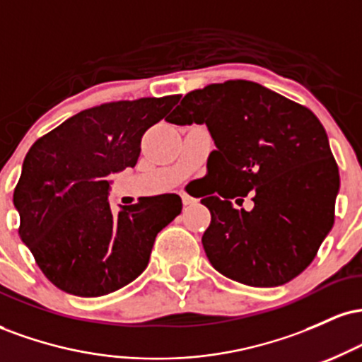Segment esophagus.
I'll list each match as a JSON object with an SVG mask.
<instances>
[{
  "label": "esophagus",
  "instance_id": "1",
  "mask_svg": "<svg viewBox=\"0 0 362 362\" xmlns=\"http://www.w3.org/2000/svg\"><path fill=\"white\" fill-rule=\"evenodd\" d=\"M180 197H182V202H184L185 206H190L195 202V199L192 197V195H189L187 192H180Z\"/></svg>",
  "mask_w": 362,
  "mask_h": 362
}]
</instances>
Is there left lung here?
<instances>
[{"label": "left lung", "instance_id": "obj_1", "mask_svg": "<svg viewBox=\"0 0 362 362\" xmlns=\"http://www.w3.org/2000/svg\"><path fill=\"white\" fill-rule=\"evenodd\" d=\"M168 122L206 124L216 144L207 172L236 190L216 187L201 201L211 211L202 245L216 271L255 288L300 276L334 226L340 187L317 115L259 83L230 80L187 93ZM250 189L254 209L235 210L229 199Z\"/></svg>", "mask_w": 362, "mask_h": 362}]
</instances>
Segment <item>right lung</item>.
Segmentation results:
<instances>
[{
	"mask_svg": "<svg viewBox=\"0 0 362 362\" xmlns=\"http://www.w3.org/2000/svg\"><path fill=\"white\" fill-rule=\"evenodd\" d=\"M178 95L102 103L37 139L13 192L18 233L44 276L61 291L95 298L146 269L156 235L180 214L182 199H139L114 214L109 175L138 163L141 138Z\"/></svg>",
	"mask_w": 362,
	"mask_h": 362,
	"instance_id": "1",
	"label": "right lung"
}]
</instances>
